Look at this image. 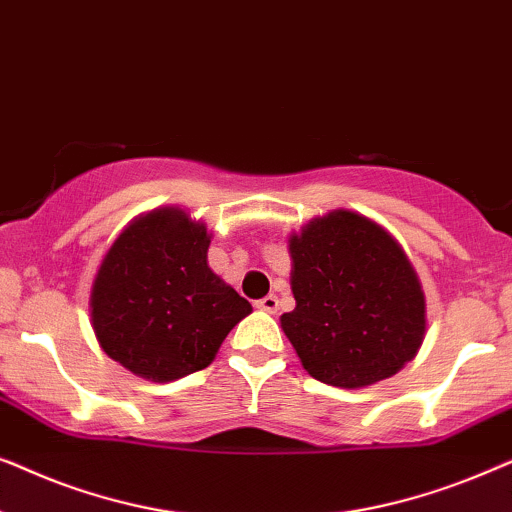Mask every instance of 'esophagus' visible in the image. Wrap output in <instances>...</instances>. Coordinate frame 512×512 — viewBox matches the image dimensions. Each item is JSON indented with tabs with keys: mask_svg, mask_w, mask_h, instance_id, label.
Masks as SVG:
<instances>
[{
	"mask_svg": "<svg viewBox=\"0 0 512 512\" xmlns=\"http://www.w3.org/2000/svg\"><path fill=\"white\" fill-rule=\"evenodd\" d=\"M256 307H258V310H263V312H270V314H275V312L279 310V300H277L275 293H270V296H265V298L258 300Z\"/></svg>",
	"mask_w": 512,
	"mask_h": 512,
	"instance_id": "esophagus-1",
	"label": "esophagus"
}]
</instances>
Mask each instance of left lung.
Returning <instances> with one entry per match:
<instances>
[{
	"label": "left lung",
	"mask_w": 512,
	"mask_h": 512,
	"mask_svg": "<svg viewBox=\"0 0 512 512\" xmlns=\"http://www.w3.org/2000/svg\"><path fill=\"white\" fill-rule=\"evenodd\" d=\"M296 310L282 328L314 380L368 387L415 359L424 291L403 249L366 216L338 209L291 235Z\"/></svg>",
	"instance_id": "obj_1"
}]
</instances>
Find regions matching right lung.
<instances>
[{
    "label": "right lung",
    "mask_w": 512,
    "mask_h": 512,
    "mask_svg": "<svg viewBox=\"0 0 512 512\" xmlns=\"http://www.w3.org/2000/svg\"><path fill=\"white\" fill-rule=\"evenodd\" d=\"M209 235L181 209H158L125 228L90 293L100 347L132 373L170 382L214 361L251 312L207 265Z\"/></svg>",
    "instance_id": "obj_1"
}]
</instances>
